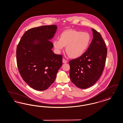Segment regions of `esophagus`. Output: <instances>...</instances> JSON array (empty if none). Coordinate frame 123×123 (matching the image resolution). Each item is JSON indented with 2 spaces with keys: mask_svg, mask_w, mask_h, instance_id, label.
<instances>
[{
  "mask_svg": "<svg viewBox=\"0 0 123 123\" xmlns=\"http://www.w3.org/2000/svg\"><path fill=\"white\" fill-rule=\"evenodd\" d=\"M67 62V61L64 59H63V63H66Z\"/></svg>",
  "mask_w": 123,
  "mask_h": 123,
  "instance_id": "obj_1",
  "label": "esophagus"
}]
</instances>
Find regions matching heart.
<instances>
[{
    "instance_id": "heart-1",
    "label": "heart",
    "mask_w": 123,
    "mask_h": 123,
    "mask_svg": "<svg viewBox=\"0 0 123 123\" xmlns=\"http://www.w3.org/2000/svg\"><path fill=\"white\" fill-rule=\"evenodd\" d=\"M91 41V36L88 32L70 29L63 32L59 40H54L53 44L59 52L66 46L68 55L73 58H78L87 51Z\"/></svg>"
}]
</instances>
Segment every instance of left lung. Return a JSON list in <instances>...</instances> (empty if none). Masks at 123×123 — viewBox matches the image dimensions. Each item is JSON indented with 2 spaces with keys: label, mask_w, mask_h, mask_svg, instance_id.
<instances>
[{
  "label": "left lung",
  "mask_w": 123,
  "mask_h": 123,
  "mask_svg": "<svg viewBox=\"0 0 123 123\" xmlns=\"http://www.w3.org/2000/svg\"><path fill=\"white\" fill-rule=\"evenodd\" d=\"M93 39L82 56L70 61V77L76 87L86 89L99 79L105 65L107 48L99 32L92 29Z\"/></svg>",
  "instance_id": "1"
}]
</instances>
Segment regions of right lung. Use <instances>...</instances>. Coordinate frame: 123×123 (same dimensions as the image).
I'll use <instances>...</instances> for the list:
<instances>
[{
  "label": "right lung",
  "instance_id": "add662e5",
  "mask_svg": "<svg viewBox=\"0 0 123 123\" xmlns=\"http://www.w3.org/2000/svg\"><path fill=\"white\" fill-rule=\"evenodd\" d=\"M57 29L52 25L29 29L17 46L20 74L30 87L38 91L45 90L53 84L62 65V56L54 53L50 41Z\"/></svg>",
  "mask_w": 123,
  "mask_h": 123
}]
</instances>
